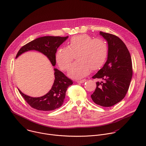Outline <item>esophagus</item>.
<instances>
[{"instance_id": "1", "label": "esophagus", "mask_w": 146, "mask_h": 146, "mask_svg": "<svg viewBox=\"0 0 146 146\" xmlns=\"http://www.w3.org/2000/svg\"><path fill=\"white\" fill-rule=\"evenodd\" d=\"M86 81V80L84 79V80H77L76 82H77V83H84V82H85Z\"/></svg>"}]
</instances>
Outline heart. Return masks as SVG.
I'll return each instance as SVG.
<instances>
[{"instance_id": "obj_1", "label": "heart", "mask_w": 146, "mask_h": 146, "mask_svg": "<svg viewBox=\"0 0 146 146\" xmlns=\"http://www.w3.org/2000/svg\"><path fill=\"white\" fill-rule=\"evenodd\" d=\"M77 53L76 59L71 66L68 74L77 78L87 76L92 70L101 68L106 62L108 55V46L102 38L93 39L86 34L73 36L68 46L60 48L55 56L60 68L67 70L73 59V54Z\"/></svg>"}]
</instances>
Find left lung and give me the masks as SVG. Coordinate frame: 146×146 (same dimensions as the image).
<instances>
[{
    "instance_id": "obj_1",
    "label": "left lung",
    "mask_w": 146,
    "mask_h": 146,
    "mask_svg": "<svg viewBox=\"0 0 146 146\" xmlns=\"http://www.w3.org/2000/svg\"><path fill=\"white\" fill-rule=\"evenodd\" d=\"M108 42V59L102 68L92 77L103 80L97 82L91 95L93 102L101 106L110 107L125 97L133 76L132 61L130 52L123 41L115 35L100 32Z\"/></svg>"
}]
</instances>
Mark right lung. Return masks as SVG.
I'll use <instances>...</instances> for the list:
<instances>
[{
  "label": "right lung",
  "instance_id": "1",
  "mask_svg": "<svg viewBox=\"0 0 146 146\" xmlns=\"http://www.w3.org/2000/svg\"><path fill=\"white\" fill-rule=\"evenodd\" d=\"M68 38V36H44L36 38L23 46L17 52L16 58L25 52L35 50L46 56L54 66L57 49ZM54 71L55 79L53 84L45 95L37 98L31 97L18 89L25 101L32 108L40 111H51L59 108L63 104L67 89L73 84V81L57 69L54 68Z\"/></svg>",
  "mask_w": 146,
  "mask_h": 146
}]
</instances>
